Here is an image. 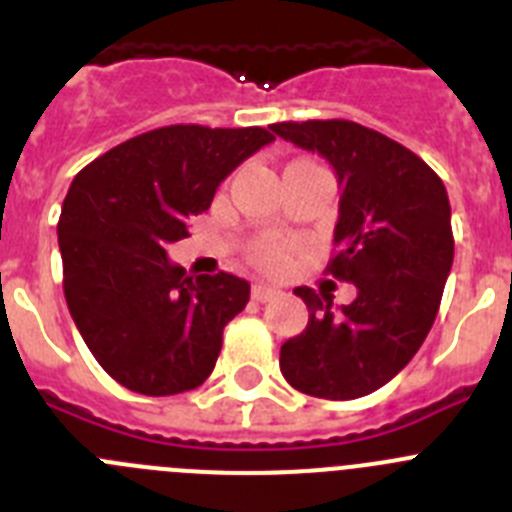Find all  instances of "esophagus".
<instances>
[{
  "label": "esophagus",
  "mask_w": 512,
  "mask_h": 512,
  "mask_svg": "<svg viewBox=\"0 0 512 512\" xmlns=\"http://www.w3.org/2000/svg\"><path fill=\"white\" fill-rule=\"evenodd\" d=\"M279 295H282V292H279L277 287H269V284H253V289H251V297L256 302H271L274 297H279Z\"/></svg>",
  "instance_id": "34e87169"
}]
</instances>
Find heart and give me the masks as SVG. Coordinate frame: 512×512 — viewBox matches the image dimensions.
Returning <instances> with one entry per match:
<instances>
[{"instance_id": "b5f03b06", "label": "heart", "mask_w": 512, "mask_h": 512, "mask_svg": "<svg viewBox=\"0 0 512 512\" xmlns=\"http://www.w3.org/2000/svg\"><path fill=\"white\" fill-rule=\"evenodd\" d=\"M251 261L261 271H266V274H277V271H282L287 266V251L279 243L264 241L251 251Z\"/></svg>"}]
</instances>
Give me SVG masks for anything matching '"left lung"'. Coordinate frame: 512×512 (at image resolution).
<instances>
[{"instance_id": "1", "label": "left lung", "mask_w": 512, "mask_h": 512, "mask_svg": "<svg viewBox=\"0 0 512 512\" xmlns=\"http://www.w3.org/2000/svg\"><path fill=\"white\" fill-rule=\"evenodd\" d=\"M271 130L336 171L338 253L328 271L356 287V300L336 310L325 292L295 289L310 318L282 346L279 369L305 395L356 400L405 369L436 320L454 264L449 194L423 158L359 122H277Z\"/></svg>"}]
</instances>
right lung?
I'll use <instances>...</instances> for the list:
<instances>
[{"label": "right lung", "mask_w": 512, "mask_h": 512, "mask_svg": "<svg viewBox=\"0 0 512 512\" xmlns=\"http://www.w3.org/2000/svg\"><path fill=\"white\" fill-rule=\"evenodd\" d=\"M271 140L264 128L169 125L125 140L71 182L58 220L63 295L94 359L122 387L166 397L212 374L251 284L225 271L189 277L166 248Z\"/></svg>", "instance_id": "1"}]
</instances>
